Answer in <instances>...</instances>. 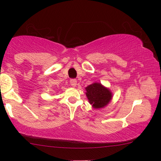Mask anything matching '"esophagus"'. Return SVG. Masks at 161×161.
I'll return each mask as SVG.
<instances>
[{"mask_svg": "<svg viewBox=\"0 0 161 161\" xmlns=\"http://www.w3.org/2000/svg\"><path fill=\"white\" fill-rule=\"evenodd\" d=\"M77 80H70V84L72 86L75 87V86H77Z\"/></svg>", "mask_w": 161, "mask_h": 161, "instance_id": "1", "label": "esophagus"}]
</instances>
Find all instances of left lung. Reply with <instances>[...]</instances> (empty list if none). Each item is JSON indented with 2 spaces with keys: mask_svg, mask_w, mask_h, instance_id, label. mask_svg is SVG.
Here are the masks:
<instances>
[{
  "mask_svg": "<svg viewBox=\"0 0 161 161\" xmlns=\"http://www.w3.org/2000/svg\"><path fill=\"white\" fill-rule=\"evenodd\" d=\"M85 89L89 103L95 109L104 108L112 99V92L101 83L94 82L87 86Z\"/></svg>",
  "mask_w": 161,
  "mask_h": 161,
  "instance_id": "1",
  "label": "left lung"
}]
</instances>
